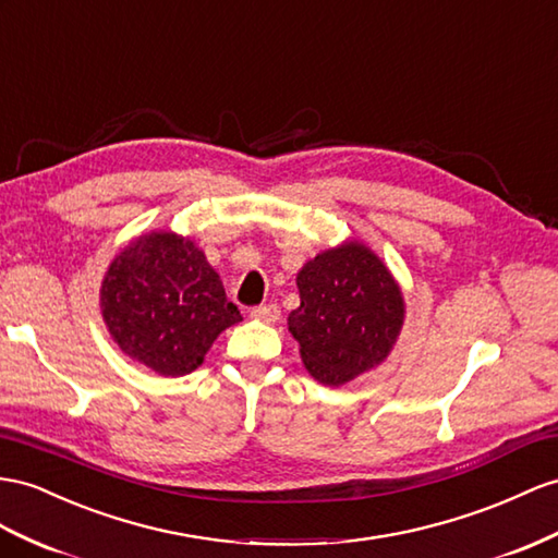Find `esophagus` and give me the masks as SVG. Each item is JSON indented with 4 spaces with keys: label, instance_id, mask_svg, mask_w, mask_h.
I'll list each match as a JSON object with an SVG mask.
<instances>
[{
    "label": "esophagus",
    "instance_id": "1",
    "mask_svg": "<svg viewBox=\"0 0 558 558\" xmlns=\"http://www.w3.org/2000/svg\"><path fill=\"white\" fill-rule=\"evenodd\" d=\"M250 316L262 323H276L280 318V308L276 304H262V306H254Z\"/></svg>",
    "mask_w": 558,
    "mask_h": 558
}]
</instances>
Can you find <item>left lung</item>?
Segmentation results:
<instances>
[{"mask_svg": "<svg viewBox=\"0 0 558 558\" xmlns=\"http://www.w3.org/2000/svg\"><path fill=\"white\" fill-rule=\"evenodd\" d=\"M302 304L288 318L304 367L341 387L387 361L405 320L401 284L359 240L320 252L296 274Z\"/></svg>", "mask_w": 558, "mask_h": 558, "instance_id": "1", "label": "left lung"}]
</instances>
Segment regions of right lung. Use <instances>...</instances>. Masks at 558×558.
I'll return each mask as SVG.
<instances>
[{
  "mask_svg": "<svg viewBox=\"0 0 558 558\" xmlns=\"http://www.w3.org/2000/svg\"><path fill=\"white\" fill-rule=\"evenodd\" d=\"M101 313L122 353L162 377L193 373L242 320L205 252L171 231L138 235L110 262Z\"/></svg>",
  "mask_w": 558,
  "mask_h": 558,
  "instance_id": "right-lung-1",
  "label": "right lung"
}]
</instances>
